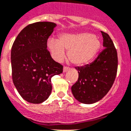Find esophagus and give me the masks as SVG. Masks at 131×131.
Wrapping results in <instances>:
<instances>
[{"mask_svg":"<svg viewBox=\"0 0 131 131\" xmlns=\"http://www.w3.org/2000/svg\"><path fill=\"white\" fill-rule=\"evenodd\" d=\"M70 70V68H68V67H64L63 69V73H65V72H66L67 71H68V70Z\"/></svg>","mask_w":131,"mask_h":131,"instance_id":"esophagus-1","label":"esophagus"}]
</instances>
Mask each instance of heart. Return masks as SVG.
Instances as JSON below:
<instances>
[{"label":"heart","instance_id":"heart-1","mask_svg":"<svg viewBox=\"0 0 131 131\" xmlns=\"http://www.w3.org/2000/svg\"><path fill=\"white\" fill-rule=\"evenodd\" d=\"M48 47L55 60L60 61L68 51V58L76 66L90 62L95 57L101 48L97 37L89 32L78 34L64 33L59 36L58 40L49 39Z\"/></svg>","mask_w":131,"mask_h":131}]
</instances>
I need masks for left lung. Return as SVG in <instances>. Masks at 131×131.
Returning a JSON list of instances; mask_svg holds the SVG:
<instances>
[{
    "label": "left lung",
    "mask_w": 131,
    "mask_h": 131,
    "mask_svg": "<svg viewBox=\"0 0 131 131\" xmlns=\"http://www.w3.org/2000/svg\"><path fill=\"white\" fill-rule=\"evenodd\" d=\"M101 32L105 49L90 64L75 67L79 78L71 87V91L75 99L84 104L94 103L105 96L117 75V50L109 34Z\"/></svg>",
    "instance_id": "obj_1"
}]
</instances>
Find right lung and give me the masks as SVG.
Wrapping results in <instances>:
<instances>
[{
	"label": "right lung",
	"mask_w": 131,
	"mask_h": 131,
	"mask_svg": "<svg viewBox=\"0 0 131 131\" xmlns=\"http://www.w3.org/2000/svg\"><path fill=\"white\" fill-rule=\"evenodd\" d=\"M56 26L50 22L29 24L12 45V81L21 97L31 103L45 101L52 92L51 79L63 71V66L47 50V40Z\"/></svg>",
	"instance_id": "right-lung-1"
}]
</instances>
